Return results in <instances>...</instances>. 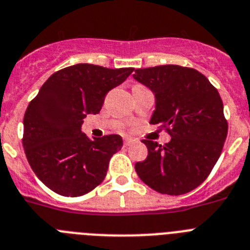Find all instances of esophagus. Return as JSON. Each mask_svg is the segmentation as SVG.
Segmentation results:
<instances>
[{
	"mask_svg": "<svg viewBox=\"0 0 250 250\" xmlns=\"http://www.w3.org/2000/svg\"><path fill=\"white\" fill-rule=\"evenodd\" d=\"M133 142H135V140H132V138H125V142H123V144H125V146L127 147V146H131Z\"/></svg>",
	"mask_w": 250,
	"mask_h": 250,
	"instance_id": "obj_1",
	"label": "esophagus"
}]
</instances>
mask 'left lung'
Wrapping results in <instances>:
<instances>
[{
  "instance_id": "obj_1",
  "label": "left lung",
  "mask_w": 250,
  "mask_h": 250,
  "mask_svg": "<svg viewBox=\"0 0 250 250\" xmlns=\"http://www.w3.org/2000/svg\"><path fill=\"white\" fill-rule=\"evenodd\" d=\"M133 77L155 95L150 123L171 137L164 146L144 140L148 155L136 163V173L163 194L190 192L209 175L228 136L219 91L205 75L177 64L137 68Z\"/></svg>"
}]
</instances>
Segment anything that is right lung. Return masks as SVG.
Masks as SVG:
<instances>
[{"mask_svg":"<svg viewBox=\"0 0 250 250\" xmlns=\"http://www.w3.org/2000/svg\"><path fill=\"white\" fill-rule=\"evenodd\" d=\"M133 67L106 68L79 63L54 72L24 115L22 146L31 169L53 192L83 196L102 183L110 157L121 150L119 135L90 140L81 132L86 114H98L108 91Z\"/></svg>","mask_w":250,"mask_h":250,"instance_id":"obj_1","label":"right lung"}]
</instances>
